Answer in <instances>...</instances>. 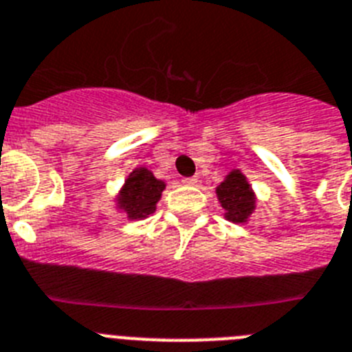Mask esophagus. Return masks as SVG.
I'll list each match as a JSON object with an SVG mask.
<instances>
[{"instance_id":"1","label":"esophagus","mask_w":352,"mask_h":352,"mask_svg":"<svg viewBox=\"0 0 352 352\" xmlns=\"http://www.w3.org/2000/svg\"><path fill=\"white\" fill-rule=\"evenodd\" d=\"M182 182H184V184H188V186H195L198 182V179H197V177H188V179H182Z\"/></svg>"}]
</instances>
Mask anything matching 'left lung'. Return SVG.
<instances>
[{
  "mask_svg": "<svg viewBox=\"0 0 352 352\" xmlns=\"http://www.w3.org/2000/svg\"><path fill=\"white\" fill-rule=\"evenodd\" d=\"M216 193L225 209V218L230 221L244 223L255 209L252 189L239 170H234L230 175H227V179L218 186Z\"/></svg>",
  "mask_w": 352,
  "mask_h": 352,
  "instance_id": "obj_1",
  "label": "left lung"
}]
</instances>
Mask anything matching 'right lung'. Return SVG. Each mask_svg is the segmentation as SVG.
Segmentation results:
<instances>
[{"label":"right lung","instance_id":"add662e5","mask_svg":"<svg viewBox=\"0 0 352 352\" xmlns=\"http://www.w3.org/2000/svg\"><path fill=\"white\" fill-rule=\"evenodd\" d=\"M163 189V180L155 179L146 168H136L122 188L120 207L131 219L145 218L155 210Z\"/></svg>","mask_w":352,"mask_h":352}]
</instances>
